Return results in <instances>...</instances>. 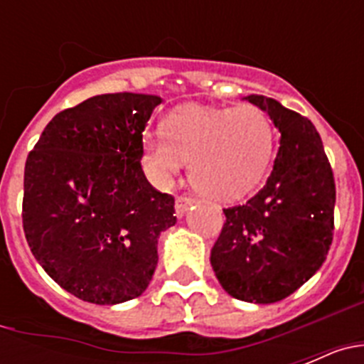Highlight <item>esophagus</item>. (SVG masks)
Wrapping results in <instances>:
<instances>
[{"instance_id":"1","label":"esophagus","mask_w":364,"mask_h":364,"mask_svg":"<svg viewBox=\"0 0 364 364\" xmlns=\"http://www.w3.org/2000/svg\"><path fill=\"white\" fill-rule=\"evenodd\" d=\"M195 204V198H189V197H178L175 202V211H176V217H184L188 213V210L191 205Z\"/></svg>"}]
</instances>
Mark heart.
Returning a JSON list of instances; mask_svg holds the SVG:
<instances>
[{"label": "heart", "instance_id": "obj_1", "mask_svg": "<svg viewBox=\"0 0 364 364\" xmlns=\"http://www.w3.org/2000/svg\"><path fill=\"white\" fill-rule=\"evenodd\" d=\"M166 134L144 136L151 175L167 182L189 162L191 184L213 200H239L264 178L275 149V131L264 111L184 105L164 122Z\"/></svg>", "mask_w": 364, "mask_h": 364}]
</instances>
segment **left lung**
<instances>
[{
	"label": "left lung",
	"mask_w": 364,
	"mask_h": 364,
	"mask_svg": "<svg viewBox=\"0 0 364 364\" xmlns=\"http://www.w3.org/2000/svg\"><path fill=\"white\" fill-rule=\"evenodd\" d=\"M244 100L268 114L281 146L264 188L244 205L224 210L226 222L210 260L231 297L269 304L294 294L326 260L336 182L308 118L268 96Z\"/></svg>",
	"instance_id": "left-lung-1"
}]
</instances>
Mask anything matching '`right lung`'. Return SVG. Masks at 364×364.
Returning a JSON list of instances; mask_svg holds the SVG:
<instances>
[{
	"instance_id": "obj_1",
	"label": "right lung",
	"mask_w": 364,
	"mask_h": 364,
	"mask_svg": "<svg viewBox=\"0 0 364 364\" xmlns=\"http://www.w3.org/2000/svg\"><path fill=\"white\" fill-rule=\"evenodd\" d=\"M156 95L114 92L58 112L28 154L23 231L34 259L63 290L120 304L147 290L156 244L175 226V198L140 166Z\"/></svg>"
}]
</instances>
